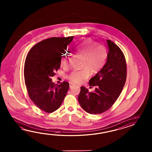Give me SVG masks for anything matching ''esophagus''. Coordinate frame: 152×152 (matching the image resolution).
Instances as JSON below:
<instances>
[{
  "label": "esophagus",
  "instance_id": "obj_1",
  "mask_svg": "<svg viewBox=\"0 0 152 152\" xmlns=\"http://www.w3.org/2000/svg\"><path fill=\"white\" fill-rule=\"evenodd\" d=\"M74 85H75V84H73V83H70V84H69V86H70V88H72V87H73Z\"/></svg>",
  "mask_w": 152,
  "mask_h": 152
}]
</instances>
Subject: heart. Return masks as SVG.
I'll list each match as a JSON object with an SVG mask.
<instances>
[{"mask_svg": "<svg viewBox=\"0 0 152 152\" xmlns=\"http://www.w3.org/2000/svg\"><path fill=\"white\" fill-rule=\"evenodd\" d=\"M74 52L77 55L84 58L83 68H87L91 73H94L99 71L105 64L107 57L105 47L101 45H97L91 39H85L81 41L74 48ZM69 55L64 54L62 55L61 64L63 66L68 65ZM89 76L87 69L74 71L68 75L69 80L73 83L80 84Z\"/></svg>", "mask_w": 152, "mask_h": 152, "instance_id": "obj_1", "label": "heart"}]
</instances>
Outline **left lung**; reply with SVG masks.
I'll return each mask as SVG.
<instances>
[{
    "mask_svg": "<svg viewBox=\"0 0 152 152\" xmlns=\"http://www.w3.org/2000/svg\"><path fill=\"white\" fill-rule=\"evenodd\" d=\"M107 42V62L89 81V85L96 86V90L90 92L81 86L77 98L81 107L90 114L103 113L110 109L120 96L126 80V62L123 52L110 39Z\"/></svg>",
    "mask_w": 152,
    "mask_h": 152,
    "instance_id": "left-lung-1",
    "label": "left lung"
}]
</instances>
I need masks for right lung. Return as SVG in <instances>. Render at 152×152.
<instances>
[{"label": "right lung", "mask_w": 152, "mask_h": 152, "mask_svg": "<svg viewBox=\"0 0 152 152\" xmlns=\"http://www.w3.org/2000/svg\"><path fill=\"white\" fill-rule=\"evenodd\" d=\"M73 37L45 39L36 44L26 56L24 75L28 93L33 103L45 113L58 109L69 89L68 82L55 85L50 77L60 67L62 55Z\"/></svg>", "instance_id": "obj_1"}]
</instances>
